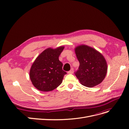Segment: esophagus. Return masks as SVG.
I'll list each match as a JSON object with an SVG mask.
<instances>
[{
  "instance_id": "34e87169",
  "label": "esophagus",
  "mask_w": 129,
  "mask_h": 129,
  "mask_svg": "<svg viewBox=\"0 0 129 129\" xmlns=\"http://www.w3.org/2000/svg\"><path fill=\"white\" fill-rule=\"evenodd\" d=\"M73 72H74V69H73V68H72L68 72V73L69 74H72L73 73Z\"/></svg>"
}]
</instances>
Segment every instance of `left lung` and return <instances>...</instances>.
Returning <instances> with one entry per match:
<instances>
[{
	"mask_svg": "<svg viewBox=\"0 0 129 129\" xmlns=\"http://www.w3.org/2000/svg\"><path fill=\"white\" fill-rule=\"evenodd\" d=\"M75 51L80 62L75 74L80 83L85 87H93L102 82L108 69L103 55L87 45L77 46Z\"/></svg>",
	"mask_w": 129,
	"mask_h": 129,
	"instance_id": "left-lung-1",
	"label": "left lung"
}]
</instances>
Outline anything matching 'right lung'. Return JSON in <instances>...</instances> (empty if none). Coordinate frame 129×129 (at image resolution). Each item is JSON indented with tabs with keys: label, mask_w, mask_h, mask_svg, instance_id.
Returning a JSON list of instances; mask_svg holds the SVG:
<instances>
[{
	"label": "right lung",
	"mask_w": 129,
	"mask_h": 129,
	"mask_svg": "<svg viewBox=\"0 0 129 129\" xmlns=\"http://www.w3.org/2000/svg\"><path fill=\"white\" fill-rule=\"evenodd\" d=\"M48 48L43 51L33 62L29 72L30 79L37 89L49 91L61 84L67 73L62 70L63 64L58 57L64 49Z\"/></svg>",
	"instance_id": "1"
}]
</instances>
